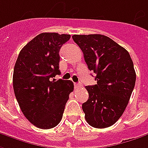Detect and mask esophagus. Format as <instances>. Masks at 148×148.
Wrapping results in <instances>:
<instances>
[{
  "instance_id": "34e87169",
  "label": "esophagus",
  "mask_w": 148,
  "mask_h": 148,
  "mask_svg": "<svg viewBox=\"0 0 148 148\" xmlns=\"http://www.w3.org/2000/svg\"><path fill=\"white\" fill-rule=\"evenodd\" d=\"M74 88H82V84H81L80 83H79V84L74 83Z\"/></svg>"
}]
</instances>
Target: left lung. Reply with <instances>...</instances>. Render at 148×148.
<instances>
[{
  "mask_svg": "<svg viewBox=\"0 0 148 148\" xmlns=\"http://www.w3.org/2000/svg\"><path fill=\"white\" fill-rule=\"evenodd\" d=\"M72 38L83 51L88 69L96 74L97 84L85 87L88 99L82 104L87 123L96 128L110 127L123 115L135 86L130 55L103 35H74Z\"/></svg>",
  "mask_w": 148,
  "mask_h": 148,
  "instance_id": "left-lung-1",
  "label": "left lung"
}]
</instances>
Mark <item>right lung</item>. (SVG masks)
I'll return each instance as SVG.
<instances>
[{
  "instance_id": "right-lung-1",
  "label": "right lung",
  "mask_w": 148,
  "mask_h": 148,
  "mask_svg": "<svg viewBox=\"0 0 148 148\" xmlns=\"http://www.w3.org/2000/svg\"><path fill=\"white\" fill-rule=\"evenodd\" d=\"M70 35L41 33L24 46L16 60L13 88L23 114L41 129L55 127L61 121L69 93L70 80L55 81L60 74L59 55Z\"/></svg>"
}]
</instances>
